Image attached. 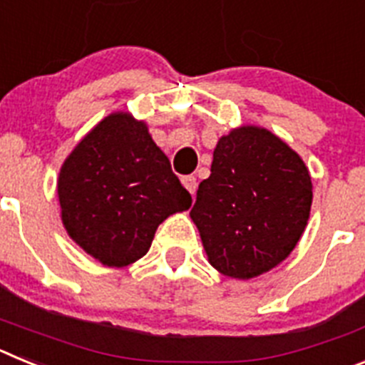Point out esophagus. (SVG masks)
<instances>
[{"instance_id": "1", "label": "esophagus", "mask_w": 365, "mask_h": 365, "mask_svg": "<svg viewBox=\"0 0 365 365\" xmlns=\"http://www.w3.org/2000/svg\"><path fill=\"white\" fill-rule=\"evenodd\" d=\"M180 180H182V185H185V188L188 190V192L192 193V195H195V190H197V179H195V177H193V175H185Z\"/></svg>"}]
</instances>
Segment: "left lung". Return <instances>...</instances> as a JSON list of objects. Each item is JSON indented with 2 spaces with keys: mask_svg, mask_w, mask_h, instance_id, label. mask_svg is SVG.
<instances>
[{
  "mask_svg": "<svg viewBox=\"0 0 365 365\" xmlns=\"http://www.w3.org/2000/svg\"><path fill=\"white\" fill-rule=\"evenodd\" d=\"M210 172L190 212L208 261L237 279L282 263L311 212L312 182L299 155L270 131L245 125L219 138Z\"/></svg>",
  "mask_w": 365,
  "mask_h": 365,
  "instance_id": "1",
  "label": "left lung"
}]
</instances>
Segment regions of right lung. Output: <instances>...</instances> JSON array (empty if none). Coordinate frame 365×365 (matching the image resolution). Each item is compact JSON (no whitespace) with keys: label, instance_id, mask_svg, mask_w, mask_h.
I'll return each mask as SVG.
<instances>
[{"label":"right lung","instance_id":"add662e5","mask_svg":"<svg viewBox=\"0 0 365 365\" xmlns=\"http://www.w3.org/2000/svg\"><path fill=\"white\" fill-rule=\"evenodd\" d=\"M58 199L67 234L108 267L143 257L160 222L192 205L146 124L128 113L106 117L74 148Z\"/></svg>","mask_w":365,"mask_h":365}]
</instances>
